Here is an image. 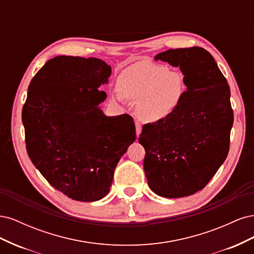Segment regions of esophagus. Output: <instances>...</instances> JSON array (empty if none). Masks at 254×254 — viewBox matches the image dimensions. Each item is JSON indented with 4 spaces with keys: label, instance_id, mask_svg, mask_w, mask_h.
<instances>
[{
    "label": "esophagus",
    "instance_id": "1",
    "mask_svg": "<svg viewBox=\"0 0 254 254\" xmlns=\"http://www.w3.org/2000/svg\"><path fill=\"white\" fill-rule=\"evenodd\" d=\"M135 130H136V136H139L141 131H142V125L140 124V123H135Z\"/></svg>",
    "mask_w": 254,
    "mask_h": 254
}]
</instances>
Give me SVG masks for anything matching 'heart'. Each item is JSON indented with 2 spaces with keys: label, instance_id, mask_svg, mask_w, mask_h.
<instances>
[{
  "label": "heart",
  "instance_id": "b5f03b06",
  "mask_svg": "<svg viewBox=\"0 0 254 254\" xmlns=\"http://www.w3.org/2000/svg\"><path fill=\"white\" fill-rule=\"evenodd\" d=\"M120 94L139 102L136 112L146 122H158L175 111L184 93L181 76L170 68L140 61L123 71L118 79Z\"/></svg>",
  "mask_w": 254,
  "mask_h": 254
}]
</instances>
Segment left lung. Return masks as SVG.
<instances>
[{"instance_id":"1","label":"left lung","mask_w":254,"mask_h":254,"mask_svg":"<svg viewBox=\"0 0 254 254\" xmlns=\"http://www.w3.org/2000/svg\"><path fill=\"white\" fill-rule=\"evenodd\" d=\"M155 59L179 66L187 90L170 117L143 126L145 175L159 196H190L209 183L228 156L234 120L230 87L202 48L167 50Z\"/></svg>"}]
</instances>
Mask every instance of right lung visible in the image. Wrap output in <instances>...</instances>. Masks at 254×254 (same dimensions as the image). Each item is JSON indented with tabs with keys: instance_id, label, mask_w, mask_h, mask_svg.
<instances>
[{
	"instance_id": "1",
	"label": "right lung",
	"mask_w": 254,
	"mask_h": 254,
	"mask_svg": "<svg viewBox=\"0 0 254 254\" xmlns=\"http://www.w3.org/2000/svg\"><path fill=\"white\" fill-rule=\"evenodd\" d=\"M111 67L97 58L57 56L34 76L22 109L29 159L52 187L78 201L109 193L115 166L135 140L128 114L106 117L99 89Z\"/></svg>"
}]
</instances>
